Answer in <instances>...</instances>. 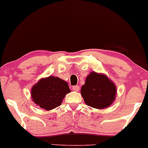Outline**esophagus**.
Wrapping results in <instances>:
<instances>
[{
  "mask_svg": "<svg viewBox=\"0 0 148 148\" xmlns=\"http://www.w3.org/2000/svg\"><path fill=\"white\" fill-rule=\"evenodd\" d=\"M73 90L74 91L77 92V91H79V90H80V86H79V85H75V86L73 87Z\"/></svg>",
  "mask_w": 148,
  "mask_h": 148,
  "instance_id": "obj_1",
  "label": "esophagus"
}]
</instances>
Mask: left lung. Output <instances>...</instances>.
Returning a JSON list of instances; mask_svg holds the SVG:
<instances>
[{
    "mask_svg": "<svg viewBox=\"0 0 148 148\" xmlns=\"http://www.w3.org/2000/svg\"><path fill=\"white\" fill-rule=\"evenodd\" d=\"M80 92L86 105L103 109L115 101L117 90L115 85L106 75L92 72L87 76Z\"/></svg>",
    "mask_w": 148,
    "mask_h": 148,
    "instance_id": "1",
    "label": "left lung"
}]
</instances>
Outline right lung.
Wrapping results in <instances>:
<instances>
[{
    "instance_id": "add662e5",
    "label": "right lung",
    "mask_w": 148,
    "mask_h": 148,
    "mask_svg": "<svg viewBox=\"0 0 148 148\" xmlns=\"http://www.w3.org/2000/svg\"><path fill=\"white\" fill-rule=\"evenodd\" d=\"M71 92L67 82L54 76L42 78L31 89L33 101L41 108L51 110L61 105L65 95Z\"/></svg>"
}]
</instances>
